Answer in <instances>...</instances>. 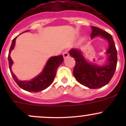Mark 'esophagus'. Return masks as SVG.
I'll return each instance as SVG.
<instances>
[{
  "instance_id": "obj_1",
  "label": "esophagus",
  "mask_w": 126,
  "mask_h": 126,
  "mask_svg": "<svg viewBox=\"0 0 126 126\" xmlns=\"http://www.w3.org/2000/svg\"><path fill=\"white\" fill-rule=\"evenodd\" d=\"M63 56L64 58H66V57H68V56H69V54H68V51L67 50H65V51H64L63 52Z\"/></svg>"
}]
</instances>
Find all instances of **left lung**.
Instances as JSON below:
<instances>
[{"mask_svg": "<svg viewBox=\"0 0 126 126\" xmlns=\"http://www.w3.org/2000/svg\"><path fill=\"white\" fill-rule=\"evenodd\" d=\"M91 38L101 36L109 42V47L106 53L109 55L107 63L103 66L87 62L82 52L77 49L69 50V55L74 58L76 65L73 71L75 78L80 84L92 89L99 88L108 84L115 74L117 64V50L112 36L97 27L92 26Z\"/></svg>", "mask_w": 126, "mask_h": 126, "instance_id": "1", "label": "left lung"}]
</instances>
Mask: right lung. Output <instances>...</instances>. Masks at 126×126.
Listing matches in <instances>:
<instances>
[{
    "label": "right lung",
    "instance_id": "obj_1",
    "mask_svg": "<svg viewBox=\"0 0 126 126\" xmlns=\"http://www.w3.org/2000/svg\"><path fill=\"white\" fill-rule=\"evenodd\" d=\"M29 30H26L25 32ZM17 37V36H16V38L13 39L11 47L9 50L8 57L9 68H10V72H11L13 78L15 80L16 83L18 85L19 87L25 91H30V92H39V91L45 90L47 88L49 87L54 81L56 75L57 69L63 62V55H61L50 57L48 60L41 73L31 80H19L16 78V76L13 73L12 71H11V66L13 63V62L10 57V53H11V50L14 49L15 45V41Z\"/></svg>",
    "mask_w": 126,
    "mask_h": 126
}]
</instances>
